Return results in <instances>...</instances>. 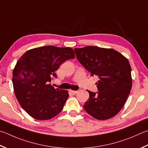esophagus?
Listing matches in <instances>:
<instances>
[{
    "label": "esophagus",
    "mask_w": 148,
    "mask_h": 148,
    "mask_svg": "<svg viewBox=\"0 0 148 148\" xmlns=\"http://www.w3.org/2000/svg\"><path fill=\"white\" fill-rule=\"evenodd\" d=\"M78 91L77 90H69V92L72 94V95H76V94L77 93Z\"/></svg>",
    "instance_id": "34e87169"
}]
</instances>
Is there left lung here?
<instances>
[{
  "label": "left lung",
  "instance_id": "8db88e82",
  "mask_svg": "<svg viewBox=\"0 0 148 148\" xmlns=\"http://www.w3.org/2000/svg\"><path fill=\"white\" fill-rule=\"evenodd\" d=\"M79 63L99 77L98 93L87 90L89 98L83 107L87 113L100 120L119 113L124 106L132 87L130 62L122 53L112 48L94 46L74 48Z\"/></svg>",
  "mask_w": 148,
  "mask_h": 148
}]
</instances>
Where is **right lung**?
I'll return each instance as SVG.
<instances>
[{
    "instance_id": "obj_1",
    "label": "right lung",
    "mask_w": 148,
    "mask_h": 148,
    "mask_svg": "<svg viewBox=\"0 0 148 148\" xmlns=\"http://www.w3.org/2000/svg\"><path fill=\"white\" fill-rule=\"evenodd\" d=\"M71 47L45 46L29 50L16 63L12 82L21 106L34 119H52L62 111L69 98L66 90L50 85L55 72L64 61L74 59Z\"/></svg>"
}]
</instances>
